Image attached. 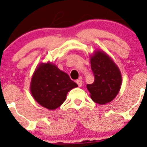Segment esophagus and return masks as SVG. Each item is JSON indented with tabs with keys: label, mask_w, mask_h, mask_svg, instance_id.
I'll use <instances>...</instances> for the list:
<instances>
[{
	"label": "esophagus",
	"mask_w": 147,
	"mask_h": 147,
	"mask_svg": "<svg viewBox=\"0 0 147 147\" xmlns=\"http://www.w3.org/2000/svg\"><path fill=\"white\" fill-rule=\"evenodd\" d=\"M76 83L77 84V85H78L79 86H82V80H81V79H80V80H76Z\"/></svg>",
	"instance_id": "esophagus-1"
}]
</instances>
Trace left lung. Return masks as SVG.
I'll return each mask as SVG.
<instances>
[{
	"label": "left lung",
	"mask_w": 147,
	"mask_h": 147,
	"mask_svg": "<svg viewBox=\"0 0 147 147\" xmlns=\"http://www.w3.org/2000/svg\"><path fill=\"white\" fill-rule=\"evenodd\" d=\"M90 61L95 80L86 87L91 99L100 105L111 102L121 86V73L119 67L110 56L100 50L94 51L90 56Z\"/></svg>",
	"instance_id": "left-lung-1"
}]
</instances>
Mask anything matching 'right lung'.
<instances>
[{
    "label": "right lung",
    "mask_w": 147,
    "mask_h": 147,
    "mask_svg": "<svg viewBox=\"0 0 147 147\" xmlns=\"http://www.w3.org/2000/svg\"><path fill=\"white\" fill-rule=\"evenodd\" d=\"M67 73L50 62L41 63L32 76L30 91L38 104L49 110L60 107L67 93L77 87Z\"/></svg>",
    "instance_id": "right-lung-1"
}]
</instances>
